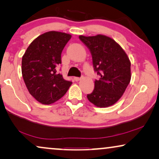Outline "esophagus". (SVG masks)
Masks as SVG:
<instances>
[{"mask_svg": "<svg viewBox=\"0 0 159 159\" xmlns=\"http://www.w3.org/2000/svg\"><path fill=\"white\" fill-rule=\"evenodd\" d=\"M74 79H75V80L76 82H78V81H80V80H81V77H75V78H74Z\"/></svg>", "mask_w": 159, "mask_h": 159, "instance_id": "esophagus-1", "label": "esophagus"}]
</instances>
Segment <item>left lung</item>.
<instances>
[{"label":"left lung","mask_w":159,"mask_h":159,"mask_svg":"<svg viewBox=\"0 0 159 159\" xmlns=\"http://www.w3.org/2000/svg\"><path fill=\"white\" fill-rule=\"evenodd\" d=\"M90 50L95 71L100 75L95 80L93 93L87 95L95 106L106 108L121 98L131 80V63L127 53L112 38L103 34L80 35Z\"/></svg>","instance_id":"obj_1"}]
</instances>
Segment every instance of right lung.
I'll list each match as a JSON object with an SVG mask.
<instances>
[{"mask_svg": "<svg viewBox=\"0 0 159 159\" xmlns=\"http://www.w3.org/2000/svg\"><path fill=\"white\" fill-rule=\"evenodd\" d=\"M71 35L50 31L31 43L22 56L21 73L28 91L40 103L49 105L66 94L72 82L56 72L63 49Z\"/></svg>", "mask_w": 159, "mask_h": 159, "instance_id": "add662e5", "label": "right lung"}]
</instances>
